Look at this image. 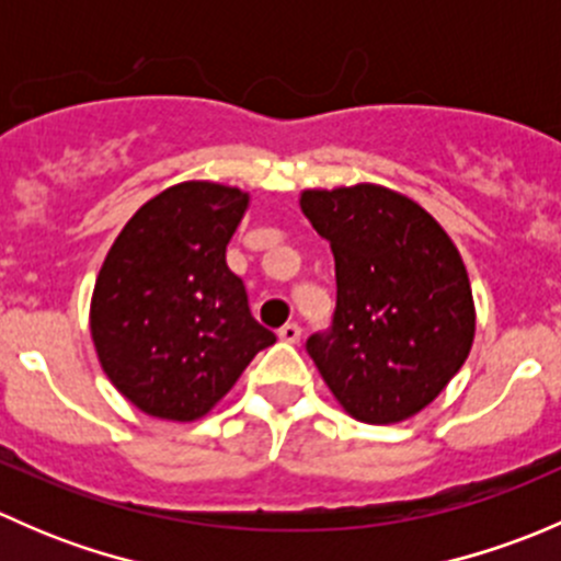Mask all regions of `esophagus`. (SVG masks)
I'll return each mask as SVG.
<instances>
[{"instance_id": "esophagus-1", "label": "esophagus", "mask_w": 561, "mask_h": 561, "mask_svg": "<svg viewBox=\"0 0 561 561\" xmlns=\"http://www.w3.org/2000/svg\"><path fill=\"white\" fill-rule=\"evenodd\" d=\"M279 339H282V342L296 344L298 339H301V328H298V322H287V325H282L279 328Z\"/></svg>"}]
</instances>
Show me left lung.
<instances>
[{"label": "left lung", "instance_id": "obj_1", "mask_svg": "<svg viewBox=\"0 0 561 561\" xmlns=\"http://www.w3.org/2000/svg\"><path fill=\"white\" fill-rule=\"evenodd\" d=\"M301 211L331 244L336 312L307 350L333 399L371 426L432 404L472 350L467 268L443 225L380 184L304 190Z\"/></svg>", "mask_w": 561, "mask_h": 561}]
</instances>
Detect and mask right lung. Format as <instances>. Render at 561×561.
I'll return each instance as SVG.
<instances>
[{"mask_svg": "<svg viewBox=\"0 0 561 561\" xmlns=\"http://www.w3.org/2000/svg\"><path fill=\"white\" fill-rule=\"evenodd\" d=\"M247 206L239 186L181 181L144 203L107 249L92 342L113 388L146 415L197 421L276 342L225 260Z\"/></svg>", "mask_w": 561, "mask_h": 561, "instance_id": "obj_1", "label": "right lung"}]
</instances>
